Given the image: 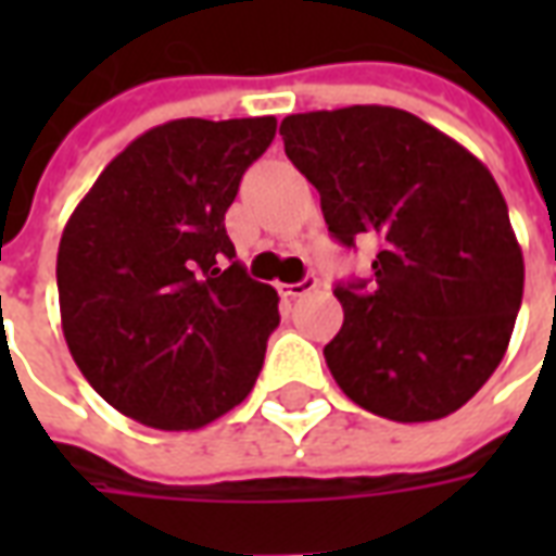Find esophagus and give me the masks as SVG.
Returning <instances> with one entry per match:
<instances>
[{
	"label": "esophagus",
	"mask_w": 556,
	"mask_h": 556,
	"mask_svg": "<svg viewBox=\"0 0 556 556\" xmlns=\"http://www.w3.org/2000/svg\"><path fill=\"white\" fill-rule=\"evenodd\" d=\"M315 289H318V279L303 277L301 282H289V286H282V294H289V298H303V294H309V291Z\"/></svg>",
	"instance_id": "1"
}]
</instances>
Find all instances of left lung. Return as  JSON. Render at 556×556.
Masks as SVG:
<instances>
[{"label": "left lung", "instance_id": "left-lung-1", "mask_svg": "<svg viewBox=\"0 0 556 556\" xmlns=\"http://www.w3.org/2000/svg\"><path fill=\"white\" fill-rule=\"evenodd\" d=\"M286 154L321 195L330 235H378L375 286H337L325 361L342 393L396 422L453 414L509 349L525 255L506 199L465 146L396 106L282 118Z\"/></svg>", "mask_w": 556, "mask_h": 556}]
</instances>
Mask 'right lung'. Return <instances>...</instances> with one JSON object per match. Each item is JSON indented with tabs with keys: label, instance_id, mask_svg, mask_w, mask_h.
<instances>
[{
	"label": "right lung",
	"instance_id": "right-lung-1",
	"mask_svg": "<svg viewBox=\"0 0 556 556\" xmlns=\"http://www.w3.org/2000/svg\"><path fill=\"white\" fill-rule=\"evenodd\" d=\"M274 134V115L151 127L110 160L62 231L71 357L142 426L202 429L262 372L279 298L235 262L226 211Z\"/></svg>",
	"mask_w": 556,
	"mask_h": 556
}]
</instances>
